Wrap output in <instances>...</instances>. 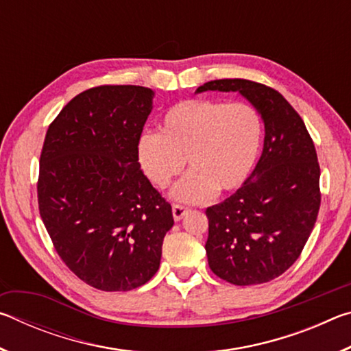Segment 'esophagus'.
Returning <instances> with one entry per match:
<instances>
[{
	"label": "esophagus",
	"mask_w": 351,
	"mask_h": 351,
	"mask_svg": "<svg viewBox=\"0 0 351 351\" xmlns=\"http://www.w3.org/2000/svg\"><path fill=\"white\" fill-rule=\"evenodd\" d=\"M171 212H173V218H175V221H180V219H182V217L186 215V213L189 212V209H187L186 206L173 204V207H171Z\"/></svg>",
	"instance_id": "1"
}]
</instances>
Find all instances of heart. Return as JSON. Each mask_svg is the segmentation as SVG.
I'll return each mask as SVG.
<instances>
[{
	"instance_id": "1",
	"label": "heart",
	"mask_w": 351,
	"mask_h": 351,
	"mask_svg": "<svg viewBox=\"0 0 351 351\" xmlns=\"http://www.w3.org/2000/svg\"><path fill=\"white\" fill-rule=\"evenodd\" d=\"M263 125L257 110L245 102L226 104L212 99H187L171 106L158 133L138 142L142 171L158 189L169 187L187 167L190 173L173 195L201 203L213 193L239 190L257 162Z\"/></svg>"
}]
</instances>
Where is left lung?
Here are the masks:
<instances>
[{"mask_svg": "<svg viewBox=\"0 0 351 351\" xmlns=\"http://www.w3.org/2000/svg\"><path fill=\"white\" fill-rule=\"evenodd\" d=\"M203 91H239L265 122L263 153L251 176L207 207V261L223 280L247 287L274 280L299 255L320 207V167L304 121L274 88L246 79L212 80Z\"/></svg>", "mask_w": 351, "mask_h": 351, "instance_id": "1", "label": "left lung"}]
</instances>
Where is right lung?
<instances>
[{
    "label": "right lung",
    "instance_id": "add662e5",
    "mask_svg": "<svg viewBox=\"0 0 351 351\" xmlns=\"http://www.w3.org/2000/svg\"><path fill=\"white\" fill-rule=\"evenodd\" d=\"M152 99L145 86L90 88L63 106L41 148L37 193L45 228L64 265L102 291L150 280L173 226L170 203L136 153Z\"/></svg>",
    "mask_w": 351,
    "mask_h": 351
}]
</instances>
